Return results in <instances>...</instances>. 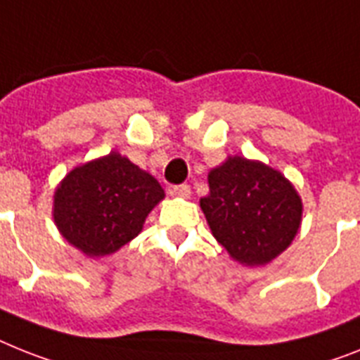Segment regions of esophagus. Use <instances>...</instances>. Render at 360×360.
Wrapping results in <instances>:
<instances>
[{
  "mask_svg": "<svg viewBox=\"0 0 360 360\" xmlns=\"http://www.w3.org/2000/svg\"><path fill=\"white\" fill-rule=\"evenodd\" d=\"M171 195H173V197H180V198H189V195H191V187L187 186V184L173 186L171 187Z\"/></svg>",
  "mask_w": 360,
  "mask_h": 360,
  "instance_id": "obj_1",
  "label": "esophagus"
}]
</instances>
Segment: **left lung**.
Listing matches in <instances>:
<instances>
[{
  "label": "left lung",
  "instance_id": "8db88e82",
  "mask_svg": "<svg viewBox=\"0 0 360 360\" xmlns=\"http://www.w3.org/2000/svg\"><path fill=\"white\" fill-rule=\"evenodd\" d=\"M200 207L212 233L236 261L266 265L292 243L302 224V198L276 169L230 156L207 174Z\"/></svg>",
  "mask_w": 360,
  "mask_h": 360
}]
</instances>
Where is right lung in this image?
I'll list each match as a JSON object with an SVG mask.
<instances>
[{
    "instance_id": "add662e5",
    "label": "right lung",
    "mask_w": 360,
    "mask_h": 360,
    "mask_svg": "<svg viewBox=\"0 0 360 360\" xmlns=\"http://www.w3.org/2000/svg\"><path fill=\"white\" fill-rule=\"evenodd\" d=\"M163 197L156 178L110 153L66 174L53 197V219L70 245L103 257L138 236Z\"/></svg>"
}]
</instances>
